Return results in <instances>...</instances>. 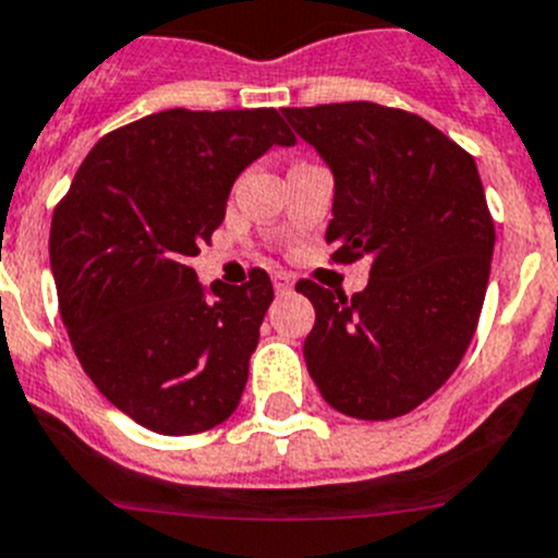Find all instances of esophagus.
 <instances>
[{
	"label": "esophagus",
	"mask_w": 558,
	"mask_h": 558,
	"mask_svg": "<svg viewBox=\"0 0 558 558\" xmlns=\"http://www.w3.org/2000/svg\"><path fill=\"white\" fill-rule=\"evenodd\" d=\"M272 286H275V291H278V294H289V291L294 289V283H291V278L286 272H275L272 275Z\"/></svg>",
	"instance_id": "34e87169"
}]
</instances>
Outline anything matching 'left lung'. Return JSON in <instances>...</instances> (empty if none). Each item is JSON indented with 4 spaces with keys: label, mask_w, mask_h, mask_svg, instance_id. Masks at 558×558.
I'll use <instances>...</instances> for the list:
<instances>
[{
    "label": "left lung",
    "mask_w": 558,
    "mask_h": 558,
    "mask_svg": "<svg viewBox=\"0 0 558 558\" xmlns=\"http://www.w3.org/2000/svg\"><path fill=\"white\" fill-rule=\"evenodd\" d=\"M283 117L333 172V258H369L353 298L298 283L316 311L308 375L341 414H409L453 375L478 328L495 250L478 167L409 110L339 102Z\"/></svg>",
    "instance_id": "8db88e82"
}]
</instances>
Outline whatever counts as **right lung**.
I'll return each mask as SVG.
<instances>
[{
    "label": "right lung",
    "mask_w": 558,
    "mask_h": 558,
    "mask_svg": "<svg viewBox=\"0 0 558 558\" xmlns=\"http://www.w3.org/2000/svg\"><path fill=\"white\" fill-rule=\"evenodd\" d=\"M298 144L275 108L160 110L88 153L49 230L63 325L85 375L144 428L225 423L247 386L272 280L203 286L189 264L230 189L269 147Z\"/></svg>",
    "instance_id": "add662e5"
}]
</instances>
